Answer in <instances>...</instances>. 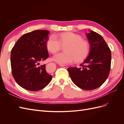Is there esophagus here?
Segmentation results:
<instances>
[{"label": "esophagus", "mask_w": 124, "mask_h": 124, "mask_svg": "<svg viewBox=\"0 0 124 124\" xmlns=\"http://www.w3.org/2000/svg\"><path fill=\"white\" fill-rule=\"evenodd\" d=\"M61 66L62 67H63V68H65L66 69L68 68V66H66V65H61Z\"/></svg>", "instance_id": "obj_1"}]
</instances>
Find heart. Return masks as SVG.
<instances>
[{"label":"heart","mask_w":124,"mask_h":124,"mask_svg":"<svg viewBox=\"0 0 124 124\" xmlns=\"http://www.w3.org/2000/svg\"><path fill=\"white\" fill-rule=\"evenodd\" d=\"M58 39L54 35L49 37L46 42L47 50L55 53L65 46V53H60L53 56V60L60 65H67L76 61L79 62L84 60L89 54V44L82 39L81 36L73 32H66L59 35Z\"/></svg>","instance_id":"obj_1"}]
</instances>
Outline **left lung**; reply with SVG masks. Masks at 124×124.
I'll return each mask as SVG.
<instances>
[{"mask_svg": "<svg viewBox=\"0 0 124 124\" xmlns=\"http://www.w3.org/2000/svg\"><path fill=\"white\" fill-rule=\"evenodd\" d=\"M90 46L88 57L80 68L68 69L71 80L78 87L84 90L99 87L109 74L111 52L103 37L93 31L86 33Z\"/></svg>", "mask_w": 124, "mask_h": 124, "instance_id": "obj_1", "label": "left lung"}]
</instances>
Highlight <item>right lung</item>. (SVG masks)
<instances>
[{
  "instance_id": "right-lung-1",
  "label": "right lung",
  "mask_w": 124,
  "mask_h": 124,
  "mask_svg": "<svg viewBox=\"0 0 124 124\" xmlns=\"http://www.w3.org/2000/svg\"><path fill=\"white\" fill-rule=\"evenodd\" d=\"M50 31L36 30L20 37L11 50L12 76L21 87L38 91L50 83L52 76L46 70V64L40 65L48 57L46 42Z\"/></svg>"
}]
</instances>
